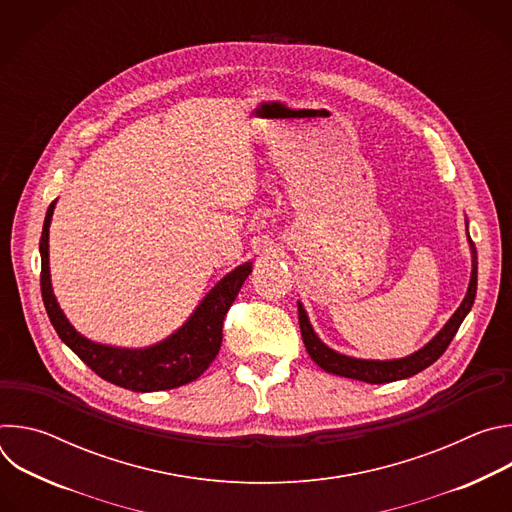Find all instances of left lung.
<instances>
[{"label": "left lung", "mask_w": 512, "mask_h": 512, "mask_svg": "<svg viewBox=\"0 0 512 512\" xmlns=\"http://www.w3.org/2000/svg\"><path fill=\"white\" fill-rule=\"evenodd\" d=\"M470 247H472V277H470V285H468V294H466L464 302L460 304V308L456 310V314L450 318V322L427 346H423L415 354H411L407 358H401V360H358V358H350V356L334 352L332 348H328L316 336L302 304H298L300 330H302V338H304L306 350L312 356V360L318 364V367H322L328 373L348 377V379H356V381H364V383H373V385L407 379V377H413V375L421 373L423 369H427L429 364H433L437 358H440L446 352V348L454 340L460 324L464 322V318L468 316V312L474 304L476 285H478V255H476V247H474L472 241H470Z\"/></svg>", "instance_id": "obj_1"}]
</instances>
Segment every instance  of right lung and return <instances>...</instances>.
Listing matches in <instances>:
<instances>
[{
  "mask_svg": "<svg viewBox=\"0 0 512 512\" xmlns=\"http://www.w3.org/2000/svg\"><path fill=\"white\" fill-rule=\"evenodd\" d=\"M52 210L54 202L46 210L40 237V289L46 314L60 340L101 379L135 393L166 391L196 381L221 348L225 316L251 273V263L237 267L225 279L218 281L190 320L164 342L141 350L95 344L68 324L52 294L48 269V227Z\"/></svg>",
  "mask_w": 512,
  "mask_h": 512,
  "instance_id": "right-lung-1",
  "label": "right lung"
}]
</instances>
